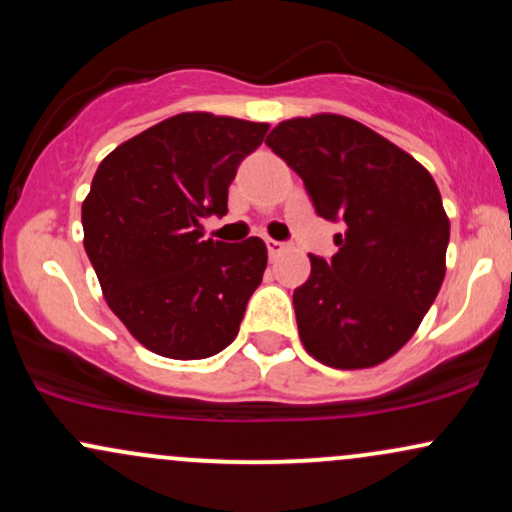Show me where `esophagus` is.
I'll return each mask as SVG.
<instances>
[{"label": "esophagus", "mask_w": 512, "mask_h": 512, "mask_svg": "<svg viewBox=\"0 0 512 512\" xmlns=\"http://www.w3.org/2000/svg\"><path fill=\"white\" fill-rule=\"evenodd\" d=\"M264 243H267V252H269V257H272V260H274V257H279L281 252L286 250V243H281V240L267 238V240H264Z\"/></svg>", "instance_id": "esophagus-1"}]
</instances>
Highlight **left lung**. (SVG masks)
<instances>
[{"label": "left lung", "mask_w": 512, "mask_h": 512, "mask_svg": "<svg viewBox=\"0 0 512 512\" xmlns=\"http://www.w3.org/2000/svg\"><path fill=\"white\" fill-rule=\"evenodd\" d=\"M317 211L342 223L337 255H310L293 291L301 342L332 368H370L421 325L445 276L450 221L431 173L378 132L342 115L296 117L269 132Z\"/></svg>", "instance_id": "8db88e82"}]
</instances>
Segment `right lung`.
I'll use <instances>...</instances> for the list:
<instances>
[{"label":"right lung","mask_w":512,"mask_h":512,"mask_svg":"<svg viewBox=\"0 0 512 512\" xmlns=\"http://www.w3.org/2000/svg\"><path fill=\"white\" fill-rule=\"evenodd\" d=\"M269 125L209 113L158 122L103 158L81 207L110 310L158 356L195 361L236 339L267 267L260 238L204 240Z\"/></svg>","instance_id":"obj_1"}]
</instances>
